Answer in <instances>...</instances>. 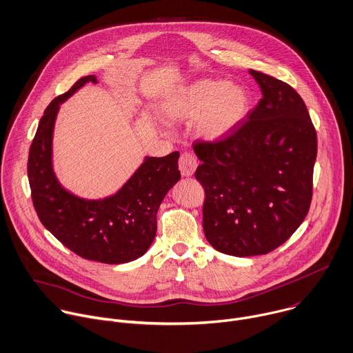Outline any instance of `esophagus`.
I'll use <instances>...</instances> for the list:
<instances>
[{"instance_id":"34e87169","label":"esophagus","mask_w":353,"mask_h":353,"mask_svg":"<svg viewBox=\"0 0 353 353\" xmlns=\"http://www.w3.org/2000/svg\"><path fill=\"white\" fill-rule=\"evenodd\" d=\"M197 168V160L192 153H183L179 159V171L182 176H192Z\"/></svg>"}]
</instances>
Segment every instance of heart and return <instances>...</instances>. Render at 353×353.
<instances>
[{
  "label": "heart",
  "instance_id": "b5f03b06",
  "mask_svg": "<svg viewBox=\"0 0 353 353\" xmlns=\"http://www.w3.org/2000/svg\"><path fill=\"white\" fill-rule=\"evenodd\" d=\"M249 96L238 85L200 79L172 93L161 105L170 123L194 119V130L205 142H221L243 123L249 112Z\"/></svg>",
  "mask_w": 353,
  "mask_h": 353
}]
</instances>
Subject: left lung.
Wrapping results in <instances>:
<instances>
[{"mask_svg":"<svg viewBox=\"0 0 353 353\" xmlns=\"http://www.w3.org/2000/svg\"><path fill=\"white\" fill-rule=\"evenodd\" d=\"M261 100L230 137L197 142L203 230L216 250L265 254L303 223L312 201L317 134L305 101L288 83L249 69Z\"/></svg>","mask_w":353,"mask_h":353,"instance_id":"left-lung-1","label":"left lung"}]
</instances>
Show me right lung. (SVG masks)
Wrapping results in <instances>:
<instances>
[{"label": "right lung", "instance_id": "1", "mask_svg": "<svg viewBox=\"0 0 353 353\" xmlns=\"http://www.w3.org/2000/svg\"><path fill=\"white\" fill-rule=\"evenodd\" d=\"M96 75L79 79L46 108L32 142L28 176L41 224L69 250L105 264L129 263L143 256L157 232V211L179 181V153L143 159L132 176L111 196L85 199L65 189L52 164V136L59 107Z\"/></svg>", "mask_w": 353, "mask_h": 353}]
</instances>
